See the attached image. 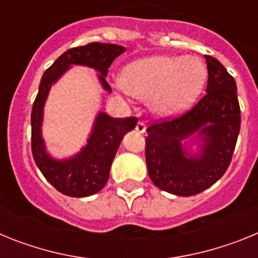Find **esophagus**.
<instances>
[{"label":"esophagus","mask_w":258,"mask_h":258,"mask_svg":"<svg viewBox=\"0 0 258 258\" xmlns=\"http://www.w3.org/2000/svg\"><path fill=\"white\" fill-rule=\"evenodd\" d=\"M136 131H137V133H140V134L145 133V132H146V125H145V122H142V121H138V122H137Z\"/></svg>","instance_id":"obj_1"}]
</instances>
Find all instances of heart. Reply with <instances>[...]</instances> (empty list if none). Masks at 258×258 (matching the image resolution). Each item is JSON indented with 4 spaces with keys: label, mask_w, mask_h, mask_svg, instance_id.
Instances as JSON below:
<instances>
[{
    "label": "heart",
    "mask_w": 258,
    "mask_h": 258,
    "mask_svg": "<svg viewBox=\"0 0 258 258\" xmlns=\"http://www.w3.org/2000/svg\"><path fill=\"white\" fill-rule=\"evenodd\" d=\"M207 70L194 56L154 55L122 70L120 83L133 97L147 101L154 113L172 117L195 102L206 83Z\"/></svg>",
    "instance_id": "obj_1"
}]
</instances>
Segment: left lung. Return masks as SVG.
<instances>
[{
  "instance_id": "1",
  "label": "left lung",
  "mask_w": 258,
  "mask_h": 258,
  "mask_svg": "<svg viewBox=\"0 0 258 258\" xmlns=\"http://www.w3.org/2000/svg\"><path fill=\"white\" fill-rule=\"evenodd\" d=\"M206 95L179 117L155 122L146 132V164L156 187L191 197L211 187L231 163L240 131L236 83L226 68L206 55ZM191 144L200 152L189 151Z\"/></svg>"
}]
</instances>
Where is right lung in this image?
I'll return each instance as SVG.
<instances>
[{"label": "right lung", "mask_w": 258, "mask_h": 258, "mask_svg": "<svg viewBox=\"0 0 258 258\" xmlns=\"http://www.w3.org/2000/svg\"><path fill=\"white\" fill-rule=\"evenodd\" d=\"M124 51V46L101 42L74 47L63 52L42 75L37 97L32 107V154L47 182L67 197H90L104 187L118 146L125 134L136 127L138 120L136 117H111L106 112H99L81 151L68 159L56 160L47 154L41 132L45 102L50 89L72 66H85L99 72L98 79L102 88L111 93L106 81L108 68Z\"/></svg>", "instance_id": "add662e5"}]
</instances>
